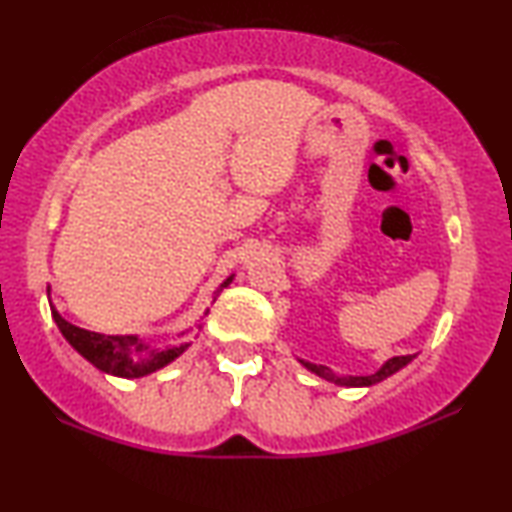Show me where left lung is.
Wrapping results in <instances>:
<instances>
[{"label": "left lung", "instance_id": "1", "mask_svg": "<svg viewBox=\"0 0 512 512\" xmlns=\"http://www.w3.org/2000/svg\"><path fill=\"white\" fill-rule=\"evenodd\" d=\"M410 359H413V355H401V357H392L387 359V362L383 364V369L371 373V376H348V378H338L331 373L327 366L322 364H311V362H304L306 369H311L313 373H318V376L327 378L329 383H336V385H345V387H364V385H373V383H380V380H385L387 376H392V373H397L399 369H403Z\"/></svg>", "mask_w": 512, "mask_h": 512}]
</instances>
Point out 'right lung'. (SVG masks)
I'll return each instance as SVG.
<instances>
[{
  "label": "right lung",
  "mask_w": 512,
  "mask_h": 512,
  "mask_svg": "<svg viewBox=\"0 0 512 512\" xmlns=\"http://www.w3.org/2000/svg\"><path fill=\"white\" fill-rule=\"evenodd\" d=\"M232 283V276H229L222 287H227ZM222 287L218 292H222ZM53 318L60 327L62 336L74 345V348L81 352V355L97 366L99 371L104 373H113V376H122V378H139V376H148L162 366H167L169 362L181 355V352L187 348V343L174 345V348L160 350V352H148V345H143L136 336H104V334H95V331L81 329L76 325H71L62 318L55 308Z\"/></svg>",
  "instance_id": "obj_1"
}]
</instances>
